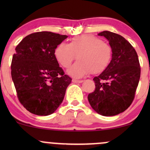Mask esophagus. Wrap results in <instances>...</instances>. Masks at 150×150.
<instances>
[{"label":"esophagus","instance_id":"34e87169","mask_svg":"<svg viewBox=\"0 0 150 150\" xmlns=\"http://www.w3.org/2000/svg\"><path fill=\"white\" fill-rule=\"evenodd\" d=\"M73 82L74 83H82V82H83V80H75V79H73Z\"/></svg>","mask_w":150,"mask_h":150}]
</instances>
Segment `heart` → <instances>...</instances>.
<instances>
[{
	"mask_svg": "<svg viewBox=\"0 0 150 150\" xmlns=\"http://www.w3.org/2000/svg\"><path fill=\"white\" fill-rule=\"evenodd\" d=\"M112 48L101 39L93 35H82L73 38L69 44L61 43L54 50L56 61L62 67L69 68L70 75L80 78L92 73L99 74L107 69L112 58Z\"/></svg>",
	"mask_w": 150,
	"mask_h": 150,
	"instance_id": "b5f03b06",
	"label": "heart"
}]
</instances>
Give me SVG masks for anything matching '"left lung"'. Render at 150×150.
<instances>
[{"label": "left lung", "instance_id": "1", "mask_svg": "<svg viewBox=\"0 0 150 150\" xmlns=\"http://www.w3.org/2000/svg\"><path fill=\"white\" fill-rule=\"evenodd\" d=\"M104 37L112 48V58L107 69L94 77L95 90L88 101L96 112L113 116L123 112L132 104L140 77V66L135 49L119 34L104 31Z\"/></svg>", "mask_w": 150, "mask_h": 150}]
</instances>
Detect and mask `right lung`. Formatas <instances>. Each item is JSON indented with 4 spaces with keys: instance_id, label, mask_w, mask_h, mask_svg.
<instances>
[{
    "instance_id": "right-lung-1",
    "label": "right lung",
    "mask_w": 150,
    "mask_h": 150,
    "mask_svg": "<svg viewBox=\"0 0 150 150\" xmlns=\"http://www.w3.org/2000/svg\"><path fill=\"white\" fill-rule=\"evenodd\" d=\"M68 37L51 32L32 33L15 48L11 76L19 101L38 116L56 111L72 79L59 66L54 50Z\"/></svg>"
}]
</instances>
